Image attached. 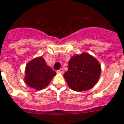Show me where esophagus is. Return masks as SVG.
Here are the masks:
<instances>
[{"mask_svg": "<svg viewBox=\"0 0 124 124\" xmlns=\"http://www.w3.org/2000/svg\"><path fill=\"white\" fill-rule=\"evenodd\" d=\"M57 73L62 74V73H63V69H62V68H61V69L59 70L58 71H57Z\"/></svg>", "mask_w": 124, "mask_h": 124, "instance_id": "obj_1", "label": "esophagus"}]
</instances>
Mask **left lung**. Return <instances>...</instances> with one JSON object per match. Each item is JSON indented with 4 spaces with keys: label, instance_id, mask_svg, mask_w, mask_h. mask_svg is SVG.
<instances>
[{
    "label": "left lung",
    "instance_id": "obj_1",
    "mask_svg": "<svg viewBox=\"0 0 124 124\" xmlns=\"http://www.w3.org/2000/svg\"><path fill=\"white\" fill-rule=\"evenodd\" d=\"M101 68L98 60L87 53L72 56L68 70L63 74L68 86L74 91L82 92L92 88L98 82Z\"/></svg>",
    "mask_w": 124,
    "mask_h": 124
}]
</instances>
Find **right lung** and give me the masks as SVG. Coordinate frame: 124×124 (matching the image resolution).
I'll return each mask as SVG.
<instances>
[{"mask_svg":"<svg viewBox=\"0 0 124 124\" xmlns=\"http://www.w3.org/2000/svg\"><path fill=\"white\" fill-rule=\"evenodd\" d=\"M56 75V72L47 65L44 59L39 56L26 65L24 82L32 88L39 91L47 87Z\"/></svg>","mask_w":124,"mask_h":124,"instance_id":"1","label":"right lung"}]
</instances>
